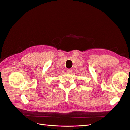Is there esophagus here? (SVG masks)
Wrapping results in <instances>:
<instances>
[{
	"label": "esophagus",
	"mask_w": 130,
	"mask_h": 130,
	"mask_svg": "<svg viewBox=\"0 0 130 130\" xmlns=\"http://www.w3.org/2000/svg\"><path fill=\"white\" fill-rule=\"evenodd\" d=\"M72 72H73V70H72V69H67V73H72Z\"/></svg>",
	"instance_id": "obj_1"
}]
</instances>
